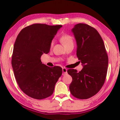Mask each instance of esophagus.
I'll return each instance as SVG.
<instances>
[{"label":"esophagus","mask_w":120,"mask_h":120,"mask_svg":"<svg viewBox=\"0 0 120 120\" xmlns=\"http://www.w3.org/2000/svg\"><path fill=\"white\" fill-rule=\"evenodd\" d=\"M67 73V69L65 68H63V75H64Z\"/></svg>","instance_id":"1"}]
</instances>
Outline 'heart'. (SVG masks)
Listing matches in <instances>:
<instances>
[{
    "label": "heart",
    "mask_w": 120,
    "mask_h": 120,
    "mask_svg": "<svg viewBox=\"0 0 120 120\" xmlns=\"http://www.w3.org/2000/svg\"><path fill=\"white\" fill-rule=\"evenodd\" d=\"M60 41L64 47L71 45V44H73V37L68 34H63V35H61L60 38ZM52 46H53V42H51V47H52Z\"/></svg>",
    "instance_id": "1"
}]
</instances>
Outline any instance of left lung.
<instances>
[{"mask_svg": "<svg viewBox=\"0 0 120 120\" xmlns=\"http://www.w3.org/2000/svg\"><path fill=\"white\" fill-rule=\"evenodd\" d=\"M76 40L77 56L83 68L81 71L70 69L72 77L69 90L73 96L87 99L99 91L105 82L108 57L101 36L89 25L78 24L72 29Z\"/></svg>", "mask_w": 120, "mask_h": 120, "instance_id": "obj_1", "label": "left lung"}]
</instances>
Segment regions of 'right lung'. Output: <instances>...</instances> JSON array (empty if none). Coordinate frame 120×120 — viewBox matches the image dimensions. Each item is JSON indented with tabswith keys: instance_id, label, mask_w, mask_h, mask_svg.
Returning a JSON list of instances; mask_svg holds the SVG:
<instances>
[{
	"instance_id": "1",
	"label": "right lung",
	"mask_w": 120,
	"mask_h": 120,
	"mask_svg": "<svg viewBox=\"0 0 120 120\" xmlns=\"http://www.w3.org/2000/svg\"><path fill=\"white\" fill-rule=\"evenodd\" d=\"M62 25L34 24L17 35L13 47L12 66L18 85L27 96L43 99L53 94L63 69L42 64L41 57L49 52L53 37Z\"/></svg>"
}]
</instances>
